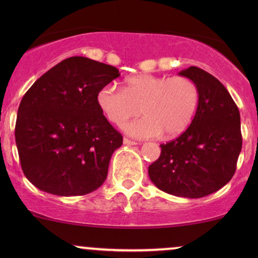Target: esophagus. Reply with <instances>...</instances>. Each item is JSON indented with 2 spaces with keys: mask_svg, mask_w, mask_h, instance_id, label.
<instances>
[{
  "mask_svg": "<svg viewBox=\"0 0 258 258\" xmlns=\"http://www.w3.org/2000/svg\"><path fill=\"white\" fill-rule=\"evenodd\" d=\"M123 144H125V146H136L137 142H135V141H132L129 139H123Z\"/></svg>",
  "mask_w": 258,
  "mask_h": 258,
  "instance_id": "obj_1",
  "label": "esophagus"
}]
</instances>
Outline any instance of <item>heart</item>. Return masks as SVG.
Wrapping results in <instances>:
<instances>
[{"instance_id":"b5f03b06","label":"heart","mask_w":258,"mask_h":258,"mask_svg":"<svg viewBox=\"0 0 258 258\" xmlns=\"http://www.w3.org/2000/svg\"><path fill=\"white\" fill-rule=\"evenodd\" d=\"M200 101V90L185 76L140 74L124 81L121 89L107 84L97 94V104L109 121L122 125L129 118L146 115L123 126L137 139L175 137L191 123Z\"/></svg>"}]
</instances>
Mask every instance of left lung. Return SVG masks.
<instances>
[{
  "mask_svg": "<svg viewBox=\"0 0 258 258\" xmlns=\"http://www.w3.org/2000/svg\"><path fill=\"white\" fill-rule=\"evenodd\" d=\"M200 90L195 117L177 139L161 144V155L149 165L151 182L174 196L200 199L230 181L242 149L241 117L223 84L197 67L178 73Z\"/></svg>",
  "mask_w": 258,
  "mask_h": 258,
  "instance_id": "1",
  "label": "left lung"
}]
</instances>
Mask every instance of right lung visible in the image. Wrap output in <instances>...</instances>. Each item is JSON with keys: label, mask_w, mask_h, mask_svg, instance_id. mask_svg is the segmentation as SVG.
I'll return each mask as SVG.
<instances>
[{"label": "right lung", "mask_w": 258, "mask_h": 258, "mask_svg": "<svg viewBox=\"0 0 258 258\" xmlns=\"http://www.w3.org/2000/svg\"><path fill=\"white\" fill-rule=\"evenodd\" d=\"M118 76L115 67L74 56L24 94L15 140L22 170L36 188L81 196L103 184L123 137L98 107L97 94Z\"/></svg>", "instance_id": "obj_1"}]
</instances>
